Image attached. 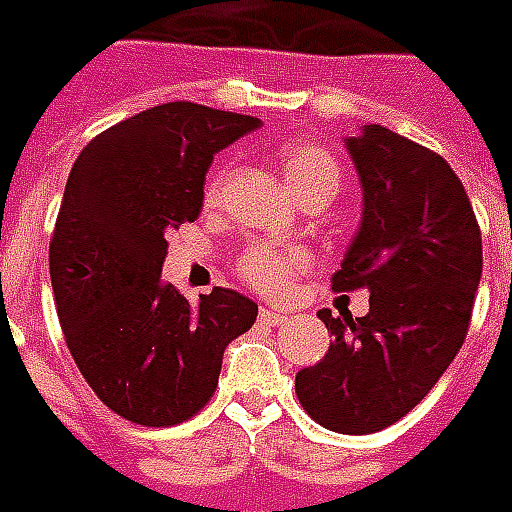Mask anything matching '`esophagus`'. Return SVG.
Listing matches in <instances>:
<instances>
[{
  "mask_svg": "<svg viewBox=\"0 0 512 512\" xmlns=\"http://www.w3.org/2000/svg\"><path fill=\"white\" fill-rule=\"evenodd\" d=\"M259 318L267 326H278V324H283V321H286L288 315L283 313V310H270V307H261Z\"/></svg>",
  "mask_w": 512,
  "mask_h": 512,
  "instance_id": "1",
  "label": "esophagus"
}]
</instances>
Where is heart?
I'll list each match as a JSON object with an SVG mask.
<instances>
[{"mask_svg": "<svg viewBox=\"0 0 512 512\" xmlns=\"http://www.w3.org/2000/svg\"><path fill=\"white\" fill-rule=\"evenodd\" d=\"M280 169L286 172L288 183L294 186L299 197L307 199L313 194H337L343 169L332 151L307 140L288 142L278 153ZM226 180V167H218L205 186V202L213 205L221 197ZM310 267V251L299 245H280V242H253L237 259V275L251 288L267 297L286 294L291 280Z\"/></svg>", "mask_w": 512, "mask_h": 512, "instance_id": "1", "label": "heart"}]
</instances>
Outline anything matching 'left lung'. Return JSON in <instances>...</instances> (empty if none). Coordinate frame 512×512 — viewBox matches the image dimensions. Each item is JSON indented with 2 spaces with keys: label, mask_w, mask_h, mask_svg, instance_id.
<instances>
[{
  "label": "left lung",
  "mask_w": 512,
  "mask_h": 512,
  "mask_svg": "<svg viewBox=\"0 0 512 512\" xmlns=\"http://www.w3.org/2000/svg\"><path fill=\"white\" fill-rule=\"evenodd\" d=\"M364 188V218L332 291H370V313L318 318L329 353L297 372L307 416L329 432L372 434L432 391L470 329L483 272L480 226L440 153L386 126L348 140Z\"/></svg>",
  "instance_id": "8db88e82"
}]
</instances>
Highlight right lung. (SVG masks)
Segmentation results:
<instances>
[{
    "label": "right lung",
    "mask_w": 512,
    "mask_h": 512,
    "mask_svg": "<svg viewBox=\"0 0 512 512\" xmlns=\"http://www.w3.org/2000/svg\"><path fill=\"white\" fill-rule=\"evenodd\" d=\"M259 124L167 102L96 134L69 172L48 251L56 313L80 375L132 424L197 416L224 348L256 321V302L232 288L191 305L161 283V264L169 226L197 221L215 153Z\"/></svg>",
    "instance_id": "obj_1"
}]
</instances>
